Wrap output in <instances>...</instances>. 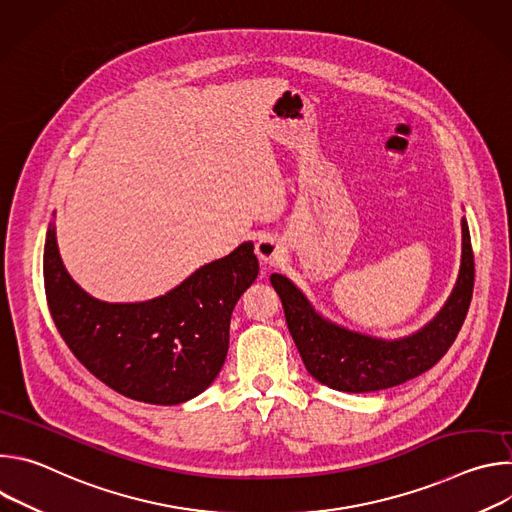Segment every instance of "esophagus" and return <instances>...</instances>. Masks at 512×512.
<instances>
[{
  "label": "esophagus",
  "mask_w": 512,
  "mask_h": 512,
  "mask_svg": "<svg viewBox=\"0 0 512 512\" xmlns=\"http://www.w3.org/2000/svg\"><path fill=\"white\" fill-rule=\"evenodd\" d=\"M255 251H257V255H259V259H261L263 263H277V261H281L283 255H285L283 243H281L277 237H273V235L261 237V239L257 241V245H255Z\"/></svg>",
  "instance_id": "1"
}]
</instances>
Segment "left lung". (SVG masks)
Listing matches in <instances>:
<instances>
[{
	"mask_svg": "<svg viewBox=\"0 0 512 512\" xmlns=\"http://www.w3.org/2000/svg\"><path fill=\"white\" fill-rule=\"evenodd\" d=\"M285 322L308 373L322 385L344 393H371L397 387L429 371L454 344L474 289V253L468 223L462 221V263L452 296L425 328L401 340H379L348 332L314 312L302 291L273 273Z\"/></svg>",
	"mask_w": 512,
	"mask_h": 512,
	"instance_id": "1",
	"label": "left lung"
}]
</instances>
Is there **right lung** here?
I'll list each match as a JSON object with an SVG mask.
<instances>
[{"mask_svg": "<svg viewBox=\"0 0 512 512\" xmlns=\"http://www.w3.org/2000/svg\"><path fill=\"white\" fill-rule=\"evenodd\" d=\"M257 273L253 243H243L162 298L105 304L66 273L54 225L44 245L48 310L70 352L113 391L154 405L184 403L221 373L233 308Z\"/></svg>", "mask_w": 512, "mask_h": 512, "instance_id": "1", "label": "right lung"}]
</instances>
